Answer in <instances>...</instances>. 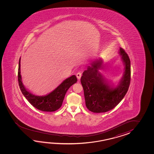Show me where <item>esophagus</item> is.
<instances>
[{
    "label": "esophagus",
    "mask_w": 154,
    "mask_h": 154,
    "mask_svg": "<svg viewBox=\"0 0 154 154\" xmlns=\"http://www.w3.org/2000/svg\"><path fill=\"white\" fill-rule=\"evenodd\" d=\"M76 77H77V78L79 80L80 79L81 77H82V72H78V73L76 74Z\"/></svg>",
    "instance_id": "34e87169"
}]
</instances>
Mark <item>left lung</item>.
Listing matches in <instances>:
<instances>
[{
	"mask_svg": "<svg viewBox=\"0 0 154 154\" xmlns=\"http://www.w3.org/2000/svg\"><path fill=\"white\" fill-rule=\"evenodd\" d=\"M119 53L125 65V72L116 87L110 85L98 70L102 60L99 59L88 66L82 73L81 83L84 89L85 104L89 111L94 113L106 112L121 101L128 91L131 82V61L125 50Z\"/></svg>",
	"mask_w": 154,
	"mask_h": 154,
	"instance_id": "8db88e82",
	"label": "left lung"
}]
</instances>
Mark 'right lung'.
Masks as SVG:
<instances>
[{
    "label": "right lung",
    "instance_id": "right-lung-1",
    "mask_svg": "<svg viewBox=\"0 0 154 154\" xmlns=\"http://www.w3.org/2000/svg\"><path fill=\"white\" fill-rule=\"evenodd\" d=\"M20 59L18 69V82L20 90L23 96L33 107L44 112H54L58 109L62 105L66 92L69 88L77 82L75 75H72L65 80L46 96H36L27 91L23 86L20 74Z\"/></svg>",
    "mask_w": 154,
    "mask_h": 154
}]
</instances>
